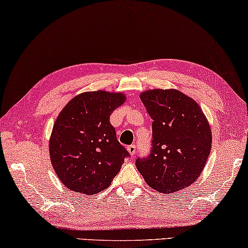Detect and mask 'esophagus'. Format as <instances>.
Listing matches in <instances>:
<instances>
[{"label":"esophagus","instance_id":"obj_1","mask_svg":"<svg viewBox=\"0 0 248 248\" xmlns=\"http://www.w3.org/2000/svg\"><path fill=\"white\" fill-rule=\"evenodd\" d=\"M127 151L129 153V155L131 156H134L136 154V147L134 145H129L127 147Z\"/></svg>","mask_w":248,"mask_h":248}]
</instances>
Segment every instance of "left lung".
<instances>
[{
	"mask_svg": "<svg viewBox=\"0 0 248 248\" xmlns=\"http://www.w3.org/2000/svg\"><path fill=\"white\" fill-rule=\"evenodd\" d=\"M153 119L152 151L136 159L145 181L169 194L192 185L203 170L212 146V133L201 108L176 89L140 93Z\"/></svg>",
	"mask_w": 248,
	"mask_h": 248,
	"instance_id": "obj_1",
	"label": "left lung"
}]
</instances>
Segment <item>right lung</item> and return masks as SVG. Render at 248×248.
I'll return each mask as SVG.
<instances>
[{
	"mask_svg": "<svg viewBox=\"0 0 248 248\" xmlns=\"http://www.w3.org/2000/svg\"><path fill=\"white\" fill-rule=\"evenodd\" d=\"M125 100L122 92H83L59 113L49 139V155L57 177L68 189L95 194L119 173L128 152L116 140L109 115Z\"/></svg>",
	"mask_w": 248,
	"mask_h": 248,
	"instance_id": "right-lung-1",
	"label": "right lung"
}]
</instances>
